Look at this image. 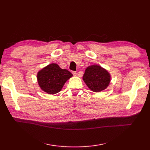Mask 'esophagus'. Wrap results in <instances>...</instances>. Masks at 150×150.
<instances>
[{
	"label": "esophagus",
	"mask_w": 150,
	"mask_h": 150,
	"mask_svg": "<svg viewBox=\"0 0 150 150\" xmlns=\"http://www.w3.org/2000/svg\"><path fill=\"white\" fill-rule=\"evenodd\" d=\"M72 74H73L74 76H77V74H78V73H77L76 71H72Z\"/></svg>",
	"instance_id": "esophagus-1"
}]
</instances>
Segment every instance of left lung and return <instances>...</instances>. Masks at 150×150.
Returning a JSON list of instances; mask_svg holds the SVG:
<instances>
[{
    "label": "left lung",
    "mask_w": 150,
    "mask_h": 150,
    "mask_svg": "<svg viewBox=\"0 0 150 150\" xmlns=\"http://www.w3.org/2000/svg\"><path fill=\"white\" fill-rule=\"evenodd\" d=\"M83 79L91 90L94 92H100L110 84L111 76L100 66L92 65L86 68Z\"/></svg>",
    "instance_id": "left-lung-1"
}]
</instances>
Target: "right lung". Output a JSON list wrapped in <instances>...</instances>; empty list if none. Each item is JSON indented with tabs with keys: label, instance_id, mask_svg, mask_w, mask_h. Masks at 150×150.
Masks as SVG:
<instances>
[{
	"label": "right lung",
	"instance_id": "right-lung-1",
	"mask_svg": "<svg viewBox=\"0 0 150 150\" xmlns=\"http://www.w3.org/2000/svg\"><path fill=\"white\" fill-rule=\"evenodd\" d=\"M72 76L69 71L62 69L57 64L52 63L39 71L37 78L42 90L48 94H54L59 92Z\"/></svg>",
	"mask_w": 150,
	"mask_h": 150
}]
</instances>
